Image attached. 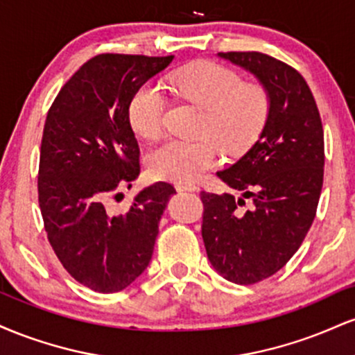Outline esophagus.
Wrapping results in <instances>:
<instances>
[{
  "label": "esophagus",
  "instance_id": "obj_1",
  "mask_svg": "<svg viewBox=\"0 0 355 355\" xmlns=\"http://www.w3.org/2000/svg\"><path fill=\"white\" fill-rule=\"evenodd\" d=\"M178 191H197L198 187L193 185V183H177Z\"/></svg>",
  "mask_w": 355,
  "mask_h": 355
}]
</instances>
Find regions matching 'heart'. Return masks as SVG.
I'll return each mask as SVG.
<instances>
[{
  "label": "heart",
  "mask_w": 355,
  "mask_h": 355,
  "mask_svg": "<svg viewBox=\"0 0 355 355\" xmlns=\"http://www.w3.org/2000/svg\"><path fill=\"white\" fill-rule=\"evenodd\" d=\"M170 87L178 96L205 110L198 133L200 140H173L153 148L148 170L153 177L177 183L197 180L220 162V148L232 157L247 152L262 133L270 112L267 88L257 81L243 83L237 71L198 61L177 71ZM166 96L155 83L137 89L128 107L133 132L145 140L164 135Z\"/></svg>",
  "instance_id": "obj_1"
}]
</instances>
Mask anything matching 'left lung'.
I'll return each instance as SVG.
<instances>
[{
  "mask_svg": "<svg viewBox=\"0 0 355 355\" xmlns=\"http://www.w3.org/2000/svg\"><path fill=\"white\" fill-rule=\"evenodd\" d=\"M218 56L250 71L270 96L259 140L217 172L242 195L200 193L210 263L230 282L250 285L279 272L311 229L324 182V130L307 81L287 63L259 51Z\"/></svg>",
  "mask_w": 355,
  "mask_h": 355,
  "instance_id": "8db88e82",
  "label": "left lung"
}]
</instances>
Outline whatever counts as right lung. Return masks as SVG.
I'll use <instances>...</instances> for the list:
<instances>
[{
    "label": "right lung",
    "instance_id": "1",
    "mask_svg": "<svg viewBox=\"0 0 355 355\" xmlns=\"http://www.w3.org/2000/svg\"><path fill=\"white\" fill-rule=\"evenodd\" d=\"M172 60L93 56L63 85L44 121L38 172L44 230L68 274L101 294L123 291L144 274L175 193L173 185L157 182L125 211L112 205L121 187L130 189L140 175L130 101Z\"/></svg>",
    "mask_w": 355,
    "mask_h": 355
}]
</instances>
